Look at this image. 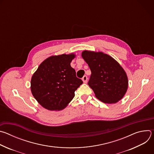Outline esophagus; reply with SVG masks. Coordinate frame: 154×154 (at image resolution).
Returning <instances> with one entry per match:
<instances>
[{
	"label": "esophagus",
	"mask_w": 154,
	"mask_h": 154,
	"mask_svg": "<svg viewBox=\"0 0 154 154\" xmlns=\"http://www.w3.org/2000/svg\"><path fill=\"white\" fill-rule=\"evenodd\" d=\"M82 80H83V83H86L87 82V81H88V77H87V76H86V75H84V76L83 77V78H82Z\"/></svg>",
	"instance_id": "34e87169"
}]
</instances>
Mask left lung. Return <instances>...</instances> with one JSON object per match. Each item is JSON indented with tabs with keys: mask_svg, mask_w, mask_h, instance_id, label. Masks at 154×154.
<instances>
[{
	"mask_svg": "<svg viewBox=\"0 0 154 154\" xmlns=\"http://www.w3.org/2000/svg\"><path fill=\"white\" fill-rule=\"evenodd\" d=\"M82 57L91 71L88 84L96 97L106 103L120 100L128 88V78L121 65L112 57L100 52L84 51Z\"/></svg>",
	"mask_w": 154,
	"mask_h": 154,
	"instance_id": "8db88e82",
	"label": "left lung"
}]
</instances>
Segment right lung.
<instances>
[{"label": "right lung", "instance_id": "1", "mask_svg": "<svg viewBox=\"0 0 154 154\" xmlns=\"http://www.w3.org/2000/svg\"><path fill=\"white\" fill-rule=\"evenodd\" d=\"M74 54L51 56L43 61L31 79V91L38 102L51 111L64 109L83 83L71 62Z\"/></svg>", "mask_w": 154, "mask_h": 154}]
</instances>
